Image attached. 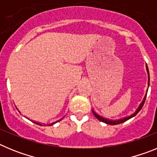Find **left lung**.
Returning <instances> with one entry per match:
<instances>
[{"instance_id":"1","label":"left lung","mask_w":157,"mask_h":157,"mask_svg":"<svg viewBox=\"0 0 157 157\" xmlns=\"http://www.w3.org/2000/svg\"><path fill=\"white\" fill-rule=\"evenodd\" d=\"M146 71H147V72H148V88H149V68H148V66H147V65H146ZM147 92H148V90H147ZM146 95H147V93H146V94H145V97H144V99H143V101H142V102L140 104V105L138 106V108L137 109V110L135 111V112H134V114H132L131 116H127V117L122 118V119H120V120H109V119L104 118V117H102V116H100V115H98V113H97L96 112H94V110H92V112H93V113H94V116H95V117L97 118V119H98L100 121L107 123V124H109V125H116V124H120V123H123V122H126L127 120H130V119H131V118L134 117V116H135L136 115L138 114V112H140V110L142 109V107H143L144 103H145V98H146Z\"/></svg>"}]
</instances>
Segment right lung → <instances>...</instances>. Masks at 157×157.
<instances>
[{"mask_svg": "<svg viewBox=\"0 0 157 157\" xmlns=\"http://www.w3.org/2000/svg\"><path fill=\"white\" fill-rule=\"evenodd\" d=\"M17 110H18V109H17ZM18 111H19V110H18ZM61 120H62V119H61ZM58 121H59V120H58ZM58 121L55 122V123H51V124H49V125H48V126L53 125V124H55V123H57V122H58ZM32 122H34V123H36V124H37V125L42 126V124H41V123H37V122H35V121H32Z\"/></svg>", "mask_w": 157, "mask_h": 157, "instance_id": "right-lung-1", "label": "right lung"}]
</instances>
